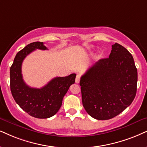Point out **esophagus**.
<instances>
[{
	"instance_id": "34e87169",
	"label": "esophagus",
	"mask_w": 147,
	"mask_h": 147,
	"mask_svg": "<svg viewBox=\"0 0 147 147\" xmlns=\"http://www.w3.org/2000/svg\"><path fill=\"white\" fill-rule=\"evenodd\" d=\"M79 81H80V76L79 75H77V77H76V79H75L76 83H79Z\"/></svg>"
}]
</instances>
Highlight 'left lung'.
<instances>
[{"instance_id": "8db88e82", "label": "left lung", "mask_w": 147, "mask_h": 147, "mask_svg": "<svg viewBox=\"0 0 147 147\" xmlns=\"http://www.w3.org/2000/svg\"><path fill=\"white\" fill-rule=\"evenodd\" d=\"M137 81L132 55L116 42L108 58L98 60L81 77L83 107L96 119L115 117L133 102Z\"/></svg>"}]
</instances>
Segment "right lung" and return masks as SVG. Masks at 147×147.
Wrapping results in <instances>:
<instances>
[{
	"mask_svg": "<svg viewBox=\"0 0 147 147\" xmlns=\"http://www.w3.org/2000/svg\"><path fill=\"white\" fill-rule=\"evenodd\" d=\"M46 50L42 42H34L26 46L15 57L10 68L11 92L16 103L30 116L47 119L57 113L70 85L75 82L76 74L55 77L41 88L29 87L24 81L22 64L26 57L35 49Z\"/></svg>",
	"mask_w": 147,
	"mask_h": 147,
	"instance_id": "obj_1",
	"label": "right lung"
}]
</instances>
